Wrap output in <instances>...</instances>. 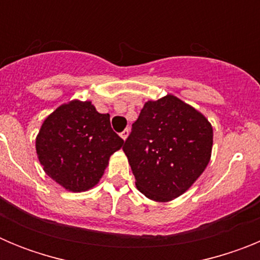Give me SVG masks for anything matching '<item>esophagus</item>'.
<instances>
[{"instance_id": "obj_1", "label": "esophagus", "mask_w": 260, "mask_h": 260, "mask_svg": "<svg viewBox=\"0 0 260 260\" xmlns=\"http://www.w3.org/2000/svg\"><path fill=\"white\" fill-rule=\"evenodd\" d=\"M128 134H130V128H125L122 133H121V138H122L123 141H126L128 137Z\"/></svg>"}]
</instances>
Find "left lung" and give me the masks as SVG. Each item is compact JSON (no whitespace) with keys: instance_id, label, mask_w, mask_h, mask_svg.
I'll return each instance as SVG.
<instances>
[{"instance_id":"8db88e82","label":"left lung","mask_w":260,"mask_h":260,"mask_svg":"<svg viewBox=\"0 0 260 260\" xmlns=\"http://www.w3.org/2000/svg\"><path fill=\"white\" fill-rule=\"evenodd\" d=\"M213 130L206 116L168 93L148 100L123 152L137 189L148 199L169 202L191 187L211 160Z\"/></svg>"}]
</instances>
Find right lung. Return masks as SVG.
Returning a JSON list of instances; mask_svg holds the SVG:
<instances>
[{
	"instance_id": "right-lung-1",
	"label": "right lung",
	"mask_w": 260,
	"mask_h": 260,
	"mask_svg": "<svg viewBox=\"0 0 260 260\" xmlns=\"http://www.w3.org/2000/svg\"><path fill=\"white\" fill-rule=\"evenodd\" d=\"M125 142L112 130L109 114L91 102L62 104L50 113L36 137V153L45 173L68 191L92 189L110 156Z\"/></svg>"
}]
</instances>
